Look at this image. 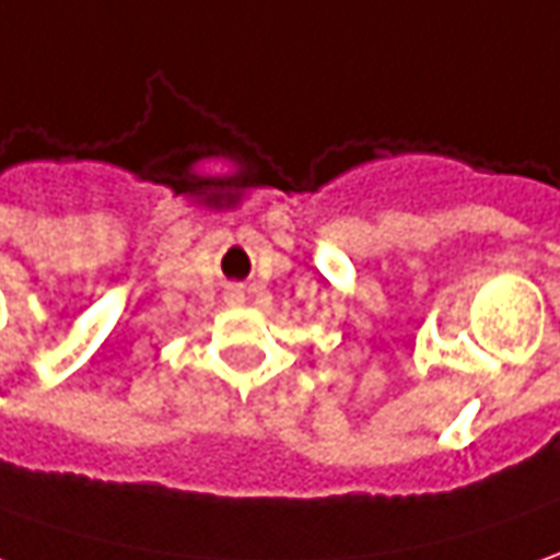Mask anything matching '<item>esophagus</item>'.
Here are the masks:
<instances>
[{"mask_svg":"<svg viewBox=\"0 0 560 560\" xmlns=\"http://www.w3.org/2000/svg\"><path fill=\"white\" fill-rule=\"evenodd\" d=\"M226 296H230L232 303H242V288H238V284H230V288H226Z\"/></svg>","mask_w":560,"mask_h":560,"instance_id":"1","label":"esophagus"}]
</instances>
